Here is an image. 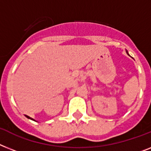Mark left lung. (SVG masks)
<instances>
[{
    "instance_id": "obj_1",
    "label": "left lung",
    "mask_w": 151,
    "mask_h": 151,
    "mask_svg": "<svg viewBox=\"0 0 151 151\" xmlns=\"http://www.w3.org/2000/svg\"><path fill=\"white\" fill-rule=\"evenodd\" d=\"M127 54H128V52H127ZM128 55H129V54H128Z\"/></svg>"
}]
</instances>
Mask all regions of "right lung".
<instances>
[{
	"mask_svg": "<svg viewBox=\"0 0 151 151\" xmlns=\"http://www.w3.org/2000/svg\"><path fill=\"white\" fill-rule=\"evenodd\" d=\"M25 116H26V117H27V118H28V119H32V118H30V117H29V116H26V115H25ZM33 120H34V119H33Z\"/></svg>",
	"mask_w": 151,
	"mask_h": 151,
	"instance_id": "obj_1",
	"label": "right lung"
}]
</instances>
